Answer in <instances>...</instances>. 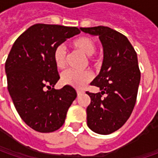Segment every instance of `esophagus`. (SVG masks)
<instances>
[{
  "mask_svg": "<svg viewBox=\"0 0 158 158\" xmlns=\"http://www.w3.org/2000/svg\"><path fill=\"white\" fill-rule=\"evenodd\" d=\"M83 93H84V91H82V90H77V96H80Z\"/></svg>",
  "mask_w": 158,
  "mask_h": 158,
  "instance_id": "1",
  "label": "esophagus"
}]
</instances>
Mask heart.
I'll use <instances>...</instances> for the list:
<instances>
[{"instance_id": "b5f03b06", "label": "heart", "mask_w": 158, "mask_h": 158, "mask_svg": "<svg viewBox=\"0 0 158 158\" xmlns=\"http://www.w3.org/2000/svg\"><path fill=\"white\" fill-rule=\"evenodd\" d=\"M71 46L82 53L86 54L89 61L95 62L97 58L95 52L97 49V44L93 39L87 36H82L71 42ZM52 58L55 66L58 69H64L67 62V51L61 45L55 47L52 52ZM93 78V75L89 70L77 71L74 69H68L61 75V82L65 85H69L76 89L83 88Z\"/></svg>"}]
</instances>
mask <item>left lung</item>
<instances>
[{"mask_svg":"<svg viewBox=\"0 0 158 158\" xmlns=\"http://www.w3.org/2000/svg\"><path fill=\"white\" fill-rule=\"evenodd\" d=\"M80 29L98 36L104 48L100 72L90 83L101 91L86 92L91 100L87 107V125L97 134L109 135L126 123L136 102L141 80L136 52L126 36L111 28Z\"/></svg>","mask_w":158,"mask_h":158,"instance_id":"8db88e82","label":"left lung"}]
</instances>
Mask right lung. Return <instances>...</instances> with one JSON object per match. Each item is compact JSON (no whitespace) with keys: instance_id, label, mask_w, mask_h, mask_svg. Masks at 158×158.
I'll list each match as a JSON object with an SVG mask.
<instances>
[{"instance_id":"right-lung-1","label":"right lung","mask_w":158,"mask_h":158,"mask_svg":"<svg viewBox=\"0 0 158 158\" xmlns=\"http://www.w3.org/2000/svg\"><path fill=\"white\" fill-rule=\"evenodd\" d=\"M80 32L76 27L37 23L17 38L9 52L5 63L9 95L22 119L35 131L58 130L76 99L73 87L53 88L60 76L52 52Z\"/></svg>"}]
</instances>
